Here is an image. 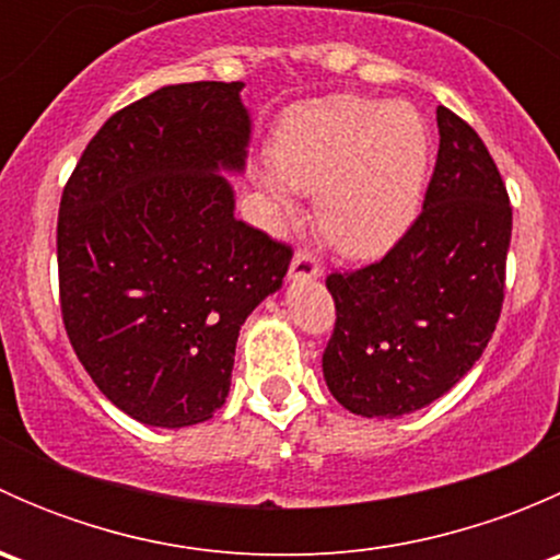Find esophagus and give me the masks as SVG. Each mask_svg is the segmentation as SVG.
<instances>
[{"instance_id": "esophagus-1", "label": "esophagus", "mask_w": 560, "mask_h": 560, "mask_svg": "<svg viewBox=\"0 0 560 560\" xmlns=\"http://www.w3.org/2000/svg\"><path fill=\"white\" fill-rule=\"evenodd\" d=\"M316 276H322V265L316 262L312 254L298 248L290 265V279H316Z\"/></svg>"}]
</instances>
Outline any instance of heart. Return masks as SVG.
<instances>
[{
    "label": "heart",
    "mask_w": 560,
    "mask_h": 560,
    "mask_svg": "<svg viewBox=\"0 0 560 560\" xmlns=\"http://www.w3.org/2000/svg\"><path fill=\"white\" fill-rule=\"evenodd\" d=\"M270 156L257 184L276 213H295L292 189L316 195L319 233L347 257L376 259L420 211L428 129L406 105L330 97L287 113Z\"/></svg>",
    "instance_id": "b5f03b06"
}]
</instances>
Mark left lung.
I'll return each instance as SVG.
<instances>
[{"instance_id":"8db88e82","label":"left lung","mask_w":560,"mask_h":560,"mask_svg":"<svg viewBox=\"0 0 560 560\" xmlns=\"http://www.w3.org/2000/svg\"><path fill=\"white\" fill-rule=\"evenodd\" d=\"M425 202L382 259L327 276L336 327L322 354L332 398L363 417H400L453 389L501 316L512 206L477 132L439 105Z\"/></svg>"}]
</instances>
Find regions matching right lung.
Listing matches in <instances>:
<instances>
[{
    "label": "right lung",
    "instance_id": "right-lung-1",
    "mask_svg": "<svg viewBox=\"0 0 560 560\" xmlns=\"http://www.w3.org/2000/svg\"><path fill=\"white\" fill-rule=\"evenodd\" d=\"M241 89L178 83L121 107L61 191L67 338L100 393L143 425L222 409L241 325L290 268L292 248L235 219L219 175L246 165Z\"/></svg>",
    "mask_w": 560,
    "mask_h": 560
}]
</instances>
